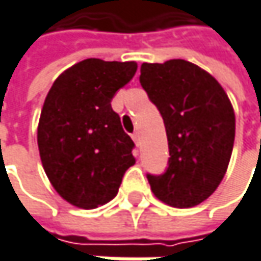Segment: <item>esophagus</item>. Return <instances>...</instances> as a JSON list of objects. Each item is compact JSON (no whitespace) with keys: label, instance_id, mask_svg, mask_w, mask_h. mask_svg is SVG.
<instances>
[{"label":"esophagus","instance_id":"1","mask_svg":"<svg viewBox=\"0 0 261 261\" xmlns=\"http://www.w3.org/2000/svg\"><path fill=\"white\" fill-rule=\"evenodd\" d=\"M131 137H133V140H134L136 146H139V145H140V136H139V133H134Z\"/></svg>","mask_w":261,"mask_h":261}]
</instances>
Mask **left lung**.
<instances>
[{"label": "left lung", "instance_id": "obj_1", "mask_svg": "<svg viewBox=\"0 0 261 261\" xmlns=\"http://www.w3.org/2000/svg\"><path fill=\"white\" fill-rule=\"evenodd\" d=\"M140 85L160 110L169 166L163 175H146L156 199L173 207L204 201L227 172L234 143V112L207 71L185 60L143 62Z\"/></svg>", "mask_w": 261, "mask_h": 261}]
</instances>
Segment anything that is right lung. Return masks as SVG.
Wrapping results in <instances>:
<instances>
[{"label": "right lung", "mask_w": 261, "mask_h": 261, "mask_svg": "<svg viewBox=\"0 0 261 261\" xmlns=\"http://www.w3.org/2000/svg\"><path fill=\"white\" fill-rule=\"evenodd\" d=\"M136 70L134 61L83 60L60 74L46 95L37 130L41 164L57 193L77 207L112 200L136 163L134 142L110 105Z\"/></svg>", "instance_id": "right-lung-1"}]
</instances>
